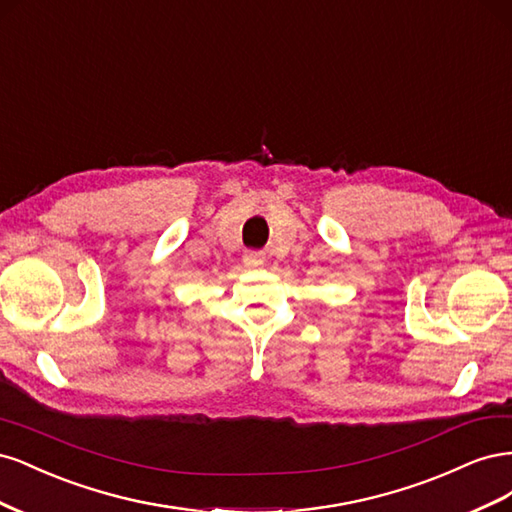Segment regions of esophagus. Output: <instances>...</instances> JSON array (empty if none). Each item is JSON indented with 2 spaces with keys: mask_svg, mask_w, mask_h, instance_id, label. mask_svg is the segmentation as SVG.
I'll list each match as a JSON object with an SVG mask.
<instances>
[{
  "mask_svg": "<svg viewBox=\"0 0 512 512\" xmlns=\"http://www.w3.org/2000/svg\"><path fill=\"white\" fill-rule=\"evenodd\" d=\"M243 265L250 267V269L265 265V254H262V252H245L243 254Z\"/></svg>",
  "mask_w": 512,
  "mask_h": 512,
  "instance_id": "34e87169",
  "label": "esophagus"
}]
</instances>
